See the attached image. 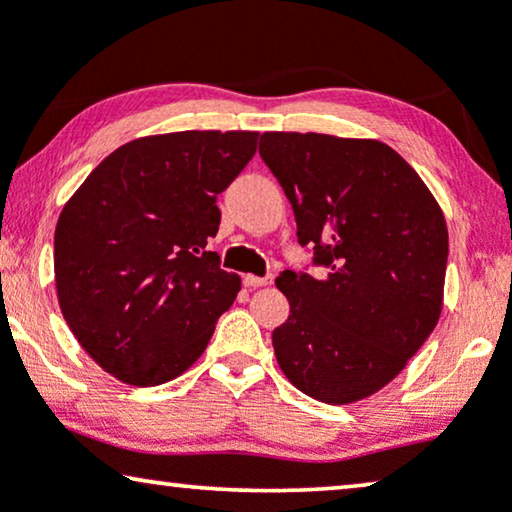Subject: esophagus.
<instances>
[{
	"mask_svg": "<svg viewBox=\"0 0 512 512\" xmlns=\"http://www.w3.org/2000/svg\"><path fill=\"white\" fill-rule=\"evenodd\" d=\"M275 282V277L272 275H265V277H256V275H244V286H270Z\"/></svg>",
	"mask_w": 512,
	"mask_h": 512,
	"instance_id": "esophagus-1",
	"label": "esophagus"
}]
</instances>
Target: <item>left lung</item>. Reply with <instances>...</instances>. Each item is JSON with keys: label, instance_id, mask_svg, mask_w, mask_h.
<instances>
[{"label": "left lung", "instance_id": "left-lung-1", "mask_svg": "<svg viewBox=\"0 0 512 512\" xmlns=\"http://www.w3.org/2000/svg\"><path fill=\"white\" fill-rule=\"evenodd\" d=\"M258 153L326 275L284 270L291 312L272 347L293 387L321 403L373 396L438 324L447 268L443 209L377 139L265 132Z\"/></svg>", "mask_w": 512, "mask_h": 512}]
</instances>
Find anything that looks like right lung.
I'll return each instance as SVG.
<instances>
[{
	"label": "right lung",
	"mask_w": 512,
	"mask_h": 512,
	"mask_svg": "<svg viewBox=\"0 0 512 512\" xmlns=\"http://www.w3.org/2000/svg\"><path fill=\"white\" fill-rule=\"evenodd\" d=\"M258 132L186 130L109 153L55 226V289L74 338L125 384L156 387L193 366L240 277L205 251L216 195L254 158Z\"/></svg>",
	"instance_id": "right-lung-1"
}]
</instances>
